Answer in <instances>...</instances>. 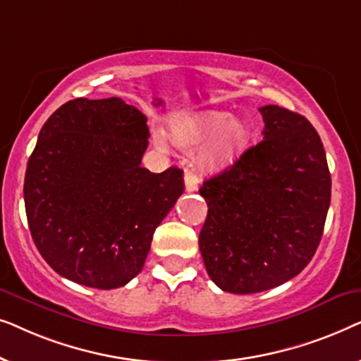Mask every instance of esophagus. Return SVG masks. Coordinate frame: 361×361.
<instances>
[{
  "instance_id": "esophagus-1",
  "label": "esophagus",
  "mask_w": 361,
  "mask_h": 361,
  "mask_svg": "<svg viewBox=\"0 0 361 361\" xmlns=\"http://www.w3.org/2000/svg\"><path fill=\"white\" fill-rule=\"evenodd\" d=\"M184 184H185V190L187 192H195L197 189H199V179H197V177L192 174L190 171L185 172Z\"/></svg>"
}]
</instances>
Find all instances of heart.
Returning <instances> with one entry per match:
<instances>
[{
	"mask_svg": "<svg viewBox=\"0 0 361 361\" xmlns=\"http://www.w3.org/2000/svg\"><path fill=\"white\" fill-rule=\"evenodd\" d=\"M167 133L182 149H195V164L202 171H219L238 159L250 145L251 128L245 120L233 118L225 110H202L169 118ZM161 146L166 141L157 140Z\"/></svg>",
	"mask_w": 361,
	"mask_h": 361,
	"instance_id": "obj_1",
	"label": "heart"
}]
</instances>
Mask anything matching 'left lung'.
Segmentation results:
<instances>
[{"label":"left lung","instance_id":"left-lung-1","mask_svg":"<svg viewBox=\"0 0 361 361\" xmlns=\"http://www.w3.org/2000/svg\"><path fill=\"white\" fill-rule=\"evenodd\" d=\"M263 141L200 187L209 205L199 248L221 290L255 294L298 276L324 233L332 180L307 118L259 108Z\"/></svg>","mask_w":361,"mask_h":361}]
</instances>
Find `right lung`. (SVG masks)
<instances>
[{"mask_svg": "<svg viewBox=\"0 0 361 361\" xmlns=\"http://www.w3.org/2000/svg\"><path fill=\"white\" fill-rule=\"evenodd\" d=\"M146 116L121 98H75L44 123L24 177L34 245L57 274L116 289L141 273L184 192L179 167H141Z\"/></svg>", "mask_w": 361, "mask_h": 361, "instance_id": "1", "label": "right lung"}]
</instances>
